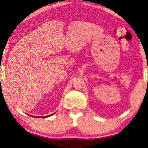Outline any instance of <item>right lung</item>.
Wrapping results in <instances>:
<instances>
[{
  "label": "right lung",
  "instance_id": "1",
  "mask_svg": "<svg viewBox=\"0 0 148 148\" xmlns=\"http://www.w3.org/2000/svg\"><path fill=\"white\" fill-rule=\"evenodd\" d=\"M54 114H51V115H49V116H45V117H37V116H36V117H35V116H33L34 117H42V118H44V117H49V116H52V115H53Z\"/></svg>",
  "mask_w": 148,
  "mask_h": 148
}]
</instances>
